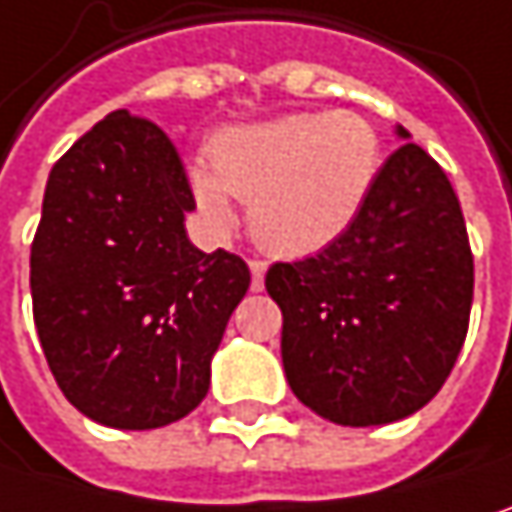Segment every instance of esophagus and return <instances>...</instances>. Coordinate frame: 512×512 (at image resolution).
Here are the masks:
<instances>
[{
    "mask_svg": "<svg viewBox=\"0 0 512 512\" xmlns=\"http://www.w3.org/2000/svg\"><path fill=\"white\" fill-rule=\"evenodd\" d=\"M249 269H252V290H263V275H266V260L260 257H252L249 260Z\"/></svg>",
    "mask_w": 512,
    "mask_h": 512,
    "instance_id": "obj_1",
    "label": "esophagus"
}]
</instances>
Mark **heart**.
I'll list each match as a JSON object with an SVG mask.
<instances>
[{
    "label": "heart",
    "mask_w": 512,
    "mask_h": 512,
    "mask_svg": "<svg viewBox=\"0 0 512 512\" xmlns=\"http://www.w3.org/2000/svg\"><path fill=\"white\" fill-rule=\"evenodd\" d=\"M210 161L190 166V187L216 228L234 225V199L249 202L255 240L275 255L334 246L372 199L384 143L357 111H316L225 128Z\"/></svg>",
    "instance_id": "1"
}]
</instances>
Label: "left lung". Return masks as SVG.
<instances>
[{
    "instance_id": "obj_1",
    "label": "left lung",
    "mask_w": 512,
    "mask_h": 512,
    "mask_svg": "<svg viewBox=\"0 0 512 512\" xmlns=\"http://www.w3.org/2000/svg\"><path fill=\"white\" fill-rule=\"evenodd\" d=\"M398 137L410 134L398 125ZM290 390L328 422L390 425L440 393L469 331L475 260L457 193L416 143L381 166L369 205L319 255L272 263Z\"/></svg>"
}]
</instances>
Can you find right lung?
Segmentation results:
<instances>
[{
	"instance_id": "right-lung-1",
	"label": "right lung",
	"mask_w": 512,
	"mask_h": 512,
	"mask_svg": "<svg viewBox=\"0 0 512 512\" xmlns=\"http://www.w3.org/2000/svg\"><path fill=\"white\" fill-rule=\"evenodd\" d=\"M184 163L155 122L114 111L52 166L31 243L46 363L87 419L149 431L210 387V357L249 290L246 260L199 252Z\"/></svg>"
}]
</instances>
